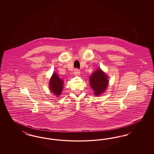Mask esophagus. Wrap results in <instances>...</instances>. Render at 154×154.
<instances>
[{
    "label": "esophagus",
    "mask_w": 154,
    "mask_h": 154,
    "mask_svg": "<svg viewBox=\"0 0 154 154\" xmlns=\"http://www.w3.org/2000/svg\"><path fill=\"white\" fill-rule=\"evenodd\" d=\"M74 74L75 75V76H79L80 74V70L78 69H75L74 72Z\"/></svg>",
    "instance_id": "1"
}]
</instances>
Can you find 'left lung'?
Here are the masks:
<instances>
[{"instance_id":"8db88e82","label":"left lung","mask_w":154,"mask_h":154,"mask_svg":"<svg viewBox=\"0 0 154 154\" xmlns=\"http://www.w3.org/2000/svg\"><path fill=\"white\" fill-rule=\"evenodd\" d=\"M90 85L94 89V94L100 95L104 92L107 87L109 80L108 77L100 69L96 70L90 77Z\"/></svg>"}]
</instances>
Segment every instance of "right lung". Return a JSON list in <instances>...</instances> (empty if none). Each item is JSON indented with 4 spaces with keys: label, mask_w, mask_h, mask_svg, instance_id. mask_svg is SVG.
<instances>
[{
    "label": "right lung",
    "mask_w": 154,
    "mask_h": 154,
    "mask_svg": "<svg viewBox=\"0 0 154 154\" xmlns=\"http://www.w3.org/2000/svg\"><path fill=\"white\" fill-rule=\"evenodd\" d=\"M49 85L52 92L55 95L59 96L63 87V81L59 77L57 74L54 73L50 80Z\"/></svg>",
    "instance_id": "1"
}]
</instances>
